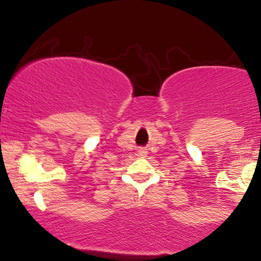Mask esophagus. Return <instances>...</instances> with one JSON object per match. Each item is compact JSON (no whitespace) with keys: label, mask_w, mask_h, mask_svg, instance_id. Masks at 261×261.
Returning <instances> with one entry per match:
<instances>
[{"label":"esophagus","mask_w":261,"mask_h":261,"mask_svg":"<svg viewBox=\"0 0 261 261\" xmlns=\"http://www.w3.org/2000/svg\"><path fill=\"white\" fill-rule=\"evenodd\" d=\"M147 155V149H145V148H140L139 151H138V156H140V158H145Z\"/></svg>","instance_id":"34e87169"}]
</instances>
